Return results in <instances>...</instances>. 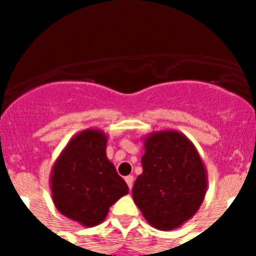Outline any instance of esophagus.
<instances>
[{
	"instance_id": "esophagus-1",
	"label": "esophagus",
	"mask_w": 256,
	"mask_h": 256,
	"mask_svg": "<svg viewBox=\"0 0 256 256\" xmlns=\"http://www.w3.org/2000/svg\"><path fill=\"white\" fill-rule=\"evenodd\" d=\"M126 184H128V187H130V190H132V187H133V177H132V176H126Z\"/></svg>"
}]
</instances>
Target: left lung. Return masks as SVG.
Wrapping results in <instances>:
<instances>
[{
    "label": "left lung",
    "mask_w": 256,
    "mask_h": 256,
    "mask_svg": "<svg viewBox=\"0 0 256 256\" xmlns=\"http://www.w3.org/2000/svg\"><path fill=\"white\" fill-rule=\"evenodd\" d=\"M144 148L133 200L154 228L173 230L200 209L208 188L206 168L195 144L178 130L150 133Z\"/></svg>",
    "instance_id": "8db88e82"
}]
</instances>
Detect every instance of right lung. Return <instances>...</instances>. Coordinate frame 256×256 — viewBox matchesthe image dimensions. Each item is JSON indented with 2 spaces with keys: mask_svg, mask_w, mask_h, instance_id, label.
<instances>
[{
  "mask_svg": "<svg viewBox=\"0 0 256 256\" xmlns=\"http://www.w3.org/2000/svg\"><path fill=\"white\" fill-rule=\"evenodd\" d=\"M108 134L88 128L70 138L52 166L50 187L56 209L83 227L105 220L128 186L106 156Z\"/></svg>",
  "mask_w": 256,
  "mask_h": 256,
  "instance_id": "add662e5",
  "label": "right lung"
}]
</instances>
